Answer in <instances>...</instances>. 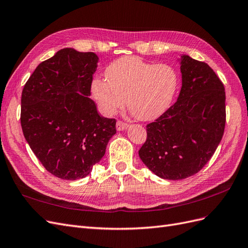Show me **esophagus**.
Wrapping results in <instances>:
<instances>
[{
    "mask_svg": "<svg viewBox=\"0 0 248 248\" xmlns=\"http://www.w3.org/2000/svg\"><path fill=\"white\" fill-rule=\"evenodd\" d=\"M116 128H117L118 131H123V130L128 128V124H126L122 121H118L117 124H116Z\"/></svg>",
    "mask_w": 248,
    "mask_h": 248,
    "instance_id": "esophagus-1",
    "label": "esophagus"
}]
</instances>
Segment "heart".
Instances as JSON below:
<instances>
[{"label":"heart","mask_w":248,"mask_h":248,"mask_svg":"<svg viewBox=\"0 0 248 248\" xmlns=\"http://www.w3.org/2000/svg\"><path fill=\"white\" fill-rule=\"evenodd\" d=\"M107 79L95 78L91 84L93 98L107 116L121 108L126 98L129 111L140 121H152L166 111L174 99L178 76L168 64H154L136 57L112 62Z\"/></svg>","instance_id":"b5f03b06"}]
</instances>
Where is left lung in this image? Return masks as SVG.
Here are the masks:
<instances>
[{"mask_svg":"<svg viewBox=\"0 0 248 248\" xmlns=\"http://www.w3.org/2000/svg\"><path fill=\"white\" fill-rule=\"evenodd\" d=\"M178 61L182 77L178 99L147 125V140L139 151L145 166L167 180H182L204 168L226 125V92L218 77L187 55Z\"/></svg>","mask_w":248,"mask_h":248,"instance_id":"obj_1","label":"left lung"}]
</instances>
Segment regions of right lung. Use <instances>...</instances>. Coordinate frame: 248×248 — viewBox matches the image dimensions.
<instances>
[{
  "mask_svg": "<svg viewBox=\"0 0 248 248\" xmlns=\"http://www.w3.org/2000/svg\"><path fill=\"white\" fill-rule=\"evenodd\" d=\"M99 58L63 48L40 63L22 90L20 123L30 148L63 180L87 177L116 134V120L100 117L90 98Z\"/></svg>",
  "mask_w": 248,
  "mask_h": 248,
  "instance_id": "add662e5",
  "label": "right lung"
}]
</instances>
